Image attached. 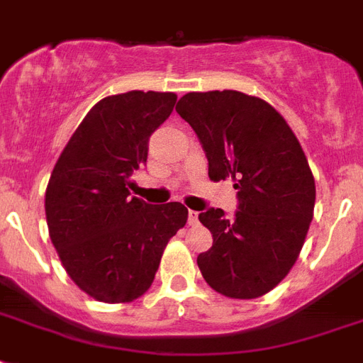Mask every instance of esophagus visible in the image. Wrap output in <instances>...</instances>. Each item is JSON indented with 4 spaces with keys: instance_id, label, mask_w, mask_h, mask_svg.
Listing matches in <instances>:
<instances>
[{
    "instance_id": "34e87169",
    "label": "esophagus",
    "mask_w": 363,
    "mask_h": 363,
    "mask_svg": "<svg viewBox=\"0 0 363 363\" xmlns=\"http://www.w3.org/2000/svg\"><path fill=\"white\" fill-rule=\"evenodd\" d=\"M188 224H190V226H196V224H198V213H196V211H188Z\"/></svg>"
}]
</instances>
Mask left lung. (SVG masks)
Instances as JSON below:
<instances>
[{
  "label": "left lung",
  "instance_id": "8db88e82",
  "mask_svg": "<svg viewBox=\"0 0 363 363\" xmlns=\"http://www.w3.org/2000/svg\"><path fill=\"white\" fill-rule=\"evenodd\" d=\"M177 113L209 160L211 181L233 179L239 211L199 213L213 247L198 256L213 290L233 299L271 292L296 264L315 211V177L290 125L267 101L238 90L190 92Z\"/></svg>",
  "mask_w": 363,
  "mask_h": 363
}]
</instances>
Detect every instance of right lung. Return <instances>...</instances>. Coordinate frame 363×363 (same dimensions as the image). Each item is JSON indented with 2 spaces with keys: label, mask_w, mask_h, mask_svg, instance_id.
Here are the masks:
<instances>
[{
  "label": "right lung",
  "mask_w": 363,
  "mask_h": 363,
  "mask_svg": "<svg viewBox=\"0 0 363 363\" xmlns=\"http://www.w3.org/2000/svg\"><path fill=\"white\" fill-rule=\"evenodd\" d=\"M177 94L131 90L88 111L54 165L45 194L48 233L71 281L104 303H128L152 284L169 239L188 220L179 201L130 198L148 139Z\"/></svg>",
  "instance_id": "right-lung-1"
}]
</instances>
